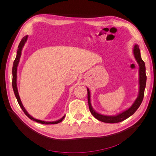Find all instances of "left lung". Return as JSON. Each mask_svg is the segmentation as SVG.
I'll return each mask as SVG.
<instances>
[{"mask_svg":"<svg viewBox=\"0 0 156 156\" xmlns=\"http://www.w3.org/2000/svg\"><path fill=\"white\" fill-rule=\"evenodd\" d=\"M133 53L134 55V57L136 60V62L139 64V94L135 101L133 102L132 105L127 108V109L122 111V112L119 113L116 115L112 116H107L101 115L100 113L96 112L94 109L90 100V92L89 89L87 88L88 91V106L90 108V111L92 113V115L96 118V119L105 123H118L123 121L127 118L131 116L132 115H133L135 112L138 109V108L140 105L141 103L143 101L144 94V89L146 87V68L144 62L141 58L140 53L139 47L137 44H135L133 48Z\"/></svg>","mask_w":156,"mask_h":156,"instance_id":"8db88e82","label":"left lung"}]
</instances>
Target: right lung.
<instances>
[{
    "label": "right lung",
    "instance_id": "1",
    "mask_svg": "<svg viewBox=\"0 0 156 156\" xmlns=\"http://www.w3.org/2000/svg\"><path fill=\"white\" fill-rule=\"evenodd\" d=\"M27 38H28V35L23 37V38H22V40H21V41H20V44H19L17 51L16 57L15 60H14L13 64V68H12V87H13L14 94H15V96L16 97V99H17V100L18 101L19 105H20V106L22 108V110L23 111V112H24L25 114L28 117H29L30 119L32 120L33 121H35L36 122H38V123L42 124H55L60 123V122H62L63 120V119H64L65 115L62 118H61L60 119H59L58 120H56V121H53V122H46V121L37 120V119H34V118H33L31 115H30L29 114V112H28L26 111L24 106H23V105L22 104V102L21 101L20 95H19L18 90H17V71L18 64H19V62H20V57H21V51H22L23 48V47H24V45H25V44L26 43V41L27 40Z\"/></svg>",
    "mask_w": 156,
    "mask_h": 156
}]
</instances>
